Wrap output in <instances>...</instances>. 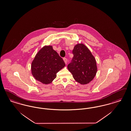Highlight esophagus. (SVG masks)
I'll use <instances>...</instances> for the list:
<instances>
[{
  "label": "esophagus",
  "mask_w": 131,
  "mask_h": 131,
  "mask_svg": "<svg viewBox=\"0 0 131 131\" xmlns=\"http://www.w3.org/2000/svg\"><path fill=\"white\" fill-rule=\"evenodd\" d=\"M63 60H64V61L65 64H66L67 63V59L66 58H63Z\"/></svg>",
  "instance_id": "obj_1"
}]
</instances>
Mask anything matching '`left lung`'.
Here are the masks:
<instances>
[{"label": "left lung", "mask_w": 131, "mask_h": 131, "mask_svg": "<svg viewBox=\"0 0 131 131\" xmlns=\"http://www.w3.org/2000/svg\"><path fill=\"white\" fill-rule=\"evenodd\" d=\"M73 57L68 65L69 71L74 80L81 84H87L97 72L96 60L89 49L83 44L76 45L73 50Z\"/></svg>", "instance_id": "left-lung-1"}]
</instances>
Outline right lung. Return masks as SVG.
Instances as JSON below:
<instances>
[{"label": "right lung", "mask_w": 131, "mask_h": 131, "mask_svg": "<svg viewBox=\"0 0 131 131\" xmlns=\"http://www.w3.org/2000/svg\"><path fill=\"white\" fill-rule=\"evenodd\" d=\"M65 64L52 46H45L37 52L31 63V73L37 80L50 84Z\"/></svg>", "instance_id": "1"}]
</instances>
